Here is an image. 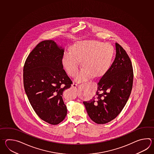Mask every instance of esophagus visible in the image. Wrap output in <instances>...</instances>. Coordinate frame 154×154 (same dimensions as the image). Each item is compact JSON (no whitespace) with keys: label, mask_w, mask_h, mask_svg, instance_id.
I'll use <instances>...</instances> for the list:
<instances>
[{"label":"esophagus","mask_w":154,"mask_h":154,"mask_svg":"<svg viewBox=\"0 0 154 154\" xmlns=\"http://www.w3.org/2000/svg\"><path fill=\"white\" fill-rule=\"evenodd\" d=\"M71 86H72L73 88H75V87H76V86H77V85L75 84V83H73V84L71 85Z\"/></svg>","instance_id":"esophagus-1"}]
</instances>
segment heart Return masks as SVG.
Instances as JSON below:
<instances>
[{
  "instance_id": "b5f03b06",
  "label": "heart",
  "mask_w": 154,
  "mask_h": 154,
  "mask_svg": "<svg viewBox=\"0 0 154 154\" xmlns=\"http://www.w3.org/2000/svg\"><path fill=\"white\" fill-rule=\"evenodd\" d=\"M114 49L111 44L96 41H85L76 43L72 52H65L62 63L67 74L75 76L79 69L81 61L84 68L75 77L78 82H82L94 75H104L110 67L113 57Z\"/></svg>"
}]
</instances>
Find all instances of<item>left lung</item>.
<instances>
[{
	"mask_svg": "<svg viewBox=\"0 0 154 154\" xmlns=\"http://www.w3.org/2000/svg\"><path fill=\"white\" fill-rule=\"evenodd\" d=\"M116 57L97 83V97L84 101L91 119L105 124L115 119L125 106L132 91L133 69L126 51L116 43Z\"/></svg>",
	"mask_w": 154,
	"mask_h": 154,
	"instance_id": "1",
	"label": "left lung"
}]
</instances>
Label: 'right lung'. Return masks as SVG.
Masks as SVG:
<instances>
[{"mask_svg": "<svg viewBox=\"0 0 154 154\" xmlns=\"http://www.w3.org/2000/svg\"><path fill=\"white\" fill-rule=\"evenodd\" d=\"M63 52L54 41H42L28 55L23 66V85L29 101L41 119L53 125L66 117L63 91L72 84L63 69Z\"/></svg>", "mask_w": 154, "mask_h": 154, "instance_id": "obj_1", "label": "right lung"}]
</instances>
